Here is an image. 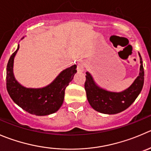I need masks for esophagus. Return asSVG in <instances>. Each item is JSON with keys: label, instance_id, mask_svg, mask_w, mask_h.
<instances>
[{"label": "esophagus", "instance_id": "1", "mask_svg": "<svg viewBox=\"0 0 151 151\" xmlns=\"http://www.w3.org/2000/svg\"><path fill=\"white\" fill-rule=\"evenodd\" d=\"M83 65H84V62L83 60L79 61L78 64H77V71H79V72H83L84 71V69H83Z\"/></svg>", "mask_w": 151, "mask_h": 151}]
</instances>
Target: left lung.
Returning a JSON list of instances; mask_svg holds the SVG:
<instances>
[{
    "label": "left lung",
    "mask_w": 151,
    "mask_h": 151,
    "mask_svg": "<svg viewBox=\"0 0 151 151\" xmlns=\"http://www.w3.org/2000/svg\"><path fill=\"white\" fill-rule=\"evenodd\" d=\"M139 57L140 68L138 77L128 88L122 91H111L100 87L90 72L86 73L85 89L88 101L93 109L105 114H116L125 111L135 101L144 84V68L139 53Z\"/></svg>",
    "instance_id": "1"
}]
</instances>
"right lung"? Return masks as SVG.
Segmentation results:
<instances>
[{"label":"right lung","instance_id":"obj_1","mask_svg":"<svg viewBox=\"0 0 151 151\" xmlns=\"http://www.w3.org/2000/svg\"><path fill=\"white\" fill-rule=\"evenodd\" d=\"M18 49L19 44L10 57L6 67V88L10 97L31 114L46 116L57 112L63 105L65 88L77 73V65L63 70L52 83L44 87H25L17 82L13 72L14 57Z\"/></svg>","mask_w":151,"mask_h":151}]
</instances>
